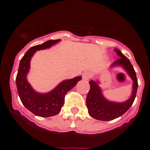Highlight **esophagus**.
<instances>
[{
    "instance_id": "obj_1",
    "label": "esophagus",
    "mask_w": 150,
    "mask_h": 150,
    "mask_svg": "<svg viewBox=\"0 0 150 150\" xmlns=\"http://www.w3.org/2000/svg\"><path fill=\"white\" fill-rule=\"evenodd\" d=\"M90 76H91V74H90V72H88V71H86V72L83 73V79H85V80H88L90 78Z\"/></svg>"
}]
</instances>
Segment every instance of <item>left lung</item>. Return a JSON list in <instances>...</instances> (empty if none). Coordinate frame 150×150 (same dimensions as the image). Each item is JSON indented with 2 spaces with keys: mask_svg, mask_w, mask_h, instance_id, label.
Segmentation results:
<instances>
[{
  "mask_svg": "<svg viewBox=\"0 0 150 150\" xmlns=\"http://www.w3.org/2000/svg\"><path fill=\"white\" fill-rule=\"evenodd\" d=\"M114 51L120 58L113 62L112 66H122L126 71L133 80L132 93L131 98L122 103L110 101L103 96L98 83L91 80L89 82L90 90L86 98V106L90 116L100 121H110L122 116L133 104L138 87L136 73L129 59L118 49H115Z\"/></svg>",
  "mask_w": 150,
  "mask_h": 150,
  "instance_id": "left-lung-1",
  "label": "left lung"
}]
</instances>
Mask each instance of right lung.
<instances>
[{
  "instance_id": "1",
  "label": "right lung",
  "mask_w": 150,
  "mask_h": 150,
  "mask_svg": "<svg viewBox=\"0 0 150 150\" xmlns=\"http://www.w3.org/2000/svg\"><path fill=\"white\" fill-rule=\"evenodd\" d=\"M60 40H51L29 49L21 59L16 83L18 96L23 105L34 115L41 117H50L59 113L64 105L67 92L72 89L82 76L66 79L59 83L48 93L41 94L34 91L27 80V74L30 69V59L36 51L45 50L59 42Z\"/></svg>"
}]
</instances>
